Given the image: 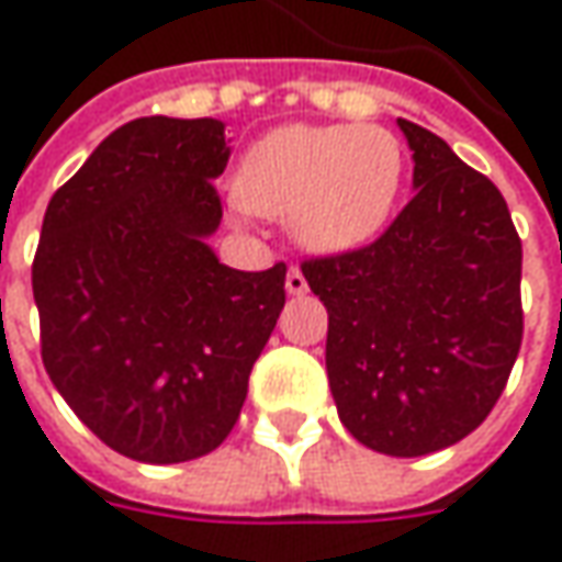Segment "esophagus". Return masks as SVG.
Instances as JSON below:
<instances>
[{
  "label": "esophagus",
  "mask_w": 562,
  "mask_h": 562,
  "mask_svg": "<svg viewBox=\"0 0 562 562\" xmlns=\"http://www.w3.org/2000/svg\"><path fill=\"white\" fill-rule=\"evenodd\" d=\"M284 284H288V293H306V288H310V284H306V274L296 269V266H291V271H288V281H284Z\"/></svg>",
  "instance_id": "esophagus-1"
}]
</instances>
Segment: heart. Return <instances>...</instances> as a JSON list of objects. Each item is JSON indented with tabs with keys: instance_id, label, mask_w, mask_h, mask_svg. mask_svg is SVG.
I'll use <instances>...</instances> for the list:
<instances>
[{
	"instance_id": "heart-1",
	"label": "heart",
	"mask_w": 562,
	"mask_h": 562,
	"mask_svg": "<svg viewBox=\"0 0 562 562\" xmlns=\"http://www.w3.org/2000/svg\"><path fill=\"white\" fill-rule=\"evenodd\" d=\"M403 178L400 140L375 124H291L249 146L237 200L291 222L318 252L357 247L391 215Z\"/></svg>"
}]
</instances>
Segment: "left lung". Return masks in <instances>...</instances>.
<instances>
[{
	"instance_id": "8db88e82",
	"label": "left lung",
	"mask_w": 562,
	"mask_h": 562,
	"mask_svg": "<svg viewBox=\"0 0 562 562\" xmlns=\"http://www.w3.org/2000/svg\"><path fill=\"white\" fill-rule=\"evenodd\" d=\"M413 200L372 244L303 259L328 310L325 366L359 443L425 457L501 400L522 347V240L482 171L413 121Z\"/></svg>"
}]
</instances>
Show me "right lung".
I'll return each mask as SVG.
<instances>
[{
  "label": "right lung",
  "mask_w": 562,
  "mask_h": 562,
  "mask_svg": "<svg viewBox=\"0 0 562 562\" xmlns=\"http://www.w3.org/2000/svg\"><path fill=\"white\" fill-rule=\"evenodd\" d=\"M227 156L222 121H127L43 215L31 269L43 366L77 419L140 463L225 441L284 310V262L237 271L205 247Z\"/></svg>",
  "instance_id": "right-lung-1"
}]
</instances>
